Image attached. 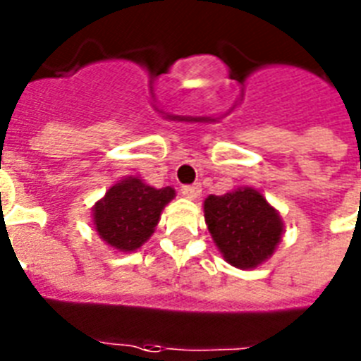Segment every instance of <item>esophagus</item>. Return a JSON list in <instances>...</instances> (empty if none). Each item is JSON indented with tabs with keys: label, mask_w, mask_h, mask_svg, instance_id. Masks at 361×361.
Instances as JSON below:
<instances>
[{
	"label": "esophagus",
	"mask_w": 361,
	"mask_h": 361,
	"mask_svg": "<svg viewBox=\"0 0 361 361\" xmlns=\"http://www.w3.org/2000/svg\"><path fill=\"white\" fill-rule=\"evenodd\" d=\"M180 193H183L186 199L195 200V199H199L200 193H202V188H200V184H190V186L180 188Z\"/></svg>",
	"instance_id": "esophagus-1"
}]
</instances>
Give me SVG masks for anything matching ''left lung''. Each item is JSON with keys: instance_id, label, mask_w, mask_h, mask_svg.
Listing matches in <instances>:
<instances>
[{"instance_id": "1", "label": "left lung", "mask_w": 361, "mask_h": 361, "mask_svg": "<svg viewBox=\"0 0 361 361\" xmlns=\"http://www.w3.org/2000/svg\"><path fill=\"white\" fill-rule=\"evenodd\" d=\"M204 219L226 262L253 269L275 253L283 233L279 212L253 188H237L204 200Z\"/></svg>"}]
</instances>
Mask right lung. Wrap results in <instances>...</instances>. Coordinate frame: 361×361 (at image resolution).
Instances as JSON below:
<instances>
[{
    "label": "right lung",
    "instance_id": "right-lung-1",
    "mask_svg": "<svg viewBox=\"0 0 361 361\" xmlns=\"http://www.w3.org/2000/svg\"><path fill=\"white\" fill-rule=\"evenodd\" d=\"M175 197L171 186H148L139 177H126L95 202V231L108 245L119 251L139 250L155 231L161 212Z\"/></svg>",
    "mask_w": 361,
    "mask_h": 361
}]
</instances>
